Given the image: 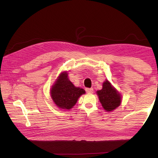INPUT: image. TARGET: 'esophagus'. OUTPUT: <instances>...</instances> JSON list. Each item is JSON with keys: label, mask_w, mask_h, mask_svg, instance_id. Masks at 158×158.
Segmentation results:
<instances>
[{"label": "esophagus", "mask_w": 158, "mask_h": 158, "mask_svg": "<svg viewBox=\"0 0 158 158\" xmlns=\"http://www.w3.org/2000/svg\"><path fill=\"white\" fill-rule=\"evenodd\" d=\"M85 92L88 94H91V93H93L94 92V89L92 88H85Z\"/></svg>", "instance_id": "obj_1"}]
</instances>
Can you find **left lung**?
I'll use <instances>...</instances> for the list:
<instances>
[{
    "mask_svg": "<svg viewBox=\"0 0 158 158\" xmlns=\"http://www.w3.org/2000/svg\"><path fill=\"white\" fill-rule=\"evenodd\" d=\"M96 93L100 103L106 111H112L121 105V94L107 80L103 83L102 89L97 91Z\"/></svg>",
    "mask_w": 158,
    "mask_h": 158,
    "instance_id": "left-lung-1",
    "label": "left lung"
}]
</instances>
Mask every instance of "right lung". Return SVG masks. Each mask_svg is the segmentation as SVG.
I'll return each mask as SVG.
<instances>
[{
	"mask_svg": "<svg viewBox=\"0 0 158 158\" xmlns=\"http://www.w3.org/2000/svg\"><path fill=\"white\" fill-rule=\"evenodd\" d=\"M85 94V90L76 87L68 78V73L60 74L51 89V96L57 107L62 109H70L78 98Z\"/></svg>",
	"mask_w": 158,
	"mask_h": 158,
	"instance_id": "1",
	"label": "right lung"
}]
</instances>
